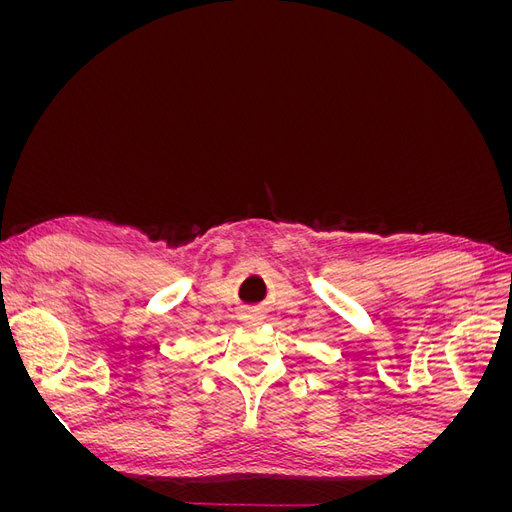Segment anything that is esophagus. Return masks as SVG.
<instances>
[{
    "label": "esophagus",
    "instance_id": "esophagus-1",
    "mask_svg": "<svg viewBox=\"0 0 512 512\" xmlns=\"http://www.w3.org/2000/svg\"><path fill=\"white\" fill-rule=\"evenodd\" d=\"M241 322L247 324V327H258L262 322V314H258L256 309H245V312H241Z\"/></svg>",
    "mask_w": 512,
    "mask_h": 512
}]
</instances>
